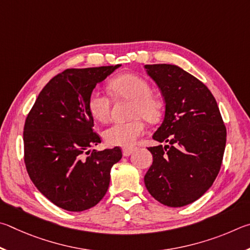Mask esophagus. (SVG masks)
<instances>
[{"label": "esophagus", "mask_w": 250, "mask_h": 250, "mask_svg": "<svg viewBox=\"0 0 250 250\" xmlns=\"http://www.w3.org/2000/svg\"><path fill=\"white\" fill-rule=\"evenodd\" d=\"M136 150V148H134V147H125V148H123V156L124 157H128L129 155H132L133 152Z\"/></svg>", "instance_id": "esophagus-1"}]
</instances>
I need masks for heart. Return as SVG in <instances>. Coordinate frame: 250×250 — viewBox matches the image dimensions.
Masks as SVG:
<instances>
[{
    "instance_id": "b5f03b06",
    "label": "heart",
    "mask_w": 250,
    "mask_h": 250,
    "mask_svg": "<svg viewBox=\"0 0 250 250\" xmlns=\"http://www.w3.org/2000/svg\"><path fill=\"white\" fill-rule=\"evenodd\" d=\"M109 89L116 96L134 100L132 115L137 116L128 122H115L104 129L103 137L108 145L129 147L145 132V123L156 122L161 116V101L151 94V86L145 79L133 73L122 74L109 82ZM89 112L95 121L106 122L111 112V102L102 91L94 90L87 102Z\"/></svg>"
}]
</instances>
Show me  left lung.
<instances>
[{
  "instance_id": "8db88e82",
  "label": "left lung",
  "mask_w": 250,
  "mask_h": 250,
  "mask_svg": "<svg viewBox=\"0 0 250 250\" xmlns=\"http://www.w3.org/2000/svg\"><path fill=\"white\" fill-rule=\"evenodd\" d=\"M158 85L166 109L149 147L152 165L144 181L151 196L170 208L200 199L220 172L226 145V127L216 100L204 83L178 65L146 64Z\"/></svg>"
}]
</instances>
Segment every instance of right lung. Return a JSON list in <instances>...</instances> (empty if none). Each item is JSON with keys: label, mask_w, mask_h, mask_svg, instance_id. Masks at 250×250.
I'll return each instance as SVG.
<instances>
[{"label": "right lung", "mask_w": 250, "mask_h": 250, "mask_svg": "<svg viewBox=\"0 0 250 250\" xmlns=\"http://www.w3.org/2000/svg\"><path fill=\"white\" fill-rule=\"evenodd\" d=\"M120 67L64 70L43 86L26 118L24 160L29 178L42 195L67 211L98 204L108 189L113 165L122 158L120 147L89 154L101 138L92 129L87 107L96 84Z\"/></svg>", "instance_id": "1"}]
</instances>
